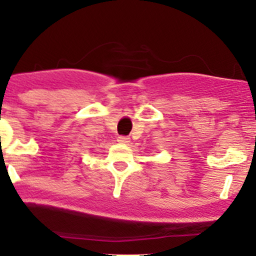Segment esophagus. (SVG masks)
Here are the masks:
<instances>
[{"label":"esophagus","mask_w":256,"mask_h":256,"mask_svg":"<svg viewBox=\"0 0 256 256\" xmlns=\"http://www.w3.org/2000/svg\"><path fill=\"white\" fill-rule=\"evenodd\" d=\"M118 141L122 144H129L130 142V139H129L128 136H123V135H121V136H118Z\"/></svg>","instance_id":"esophagus-1"}]
</instances>
